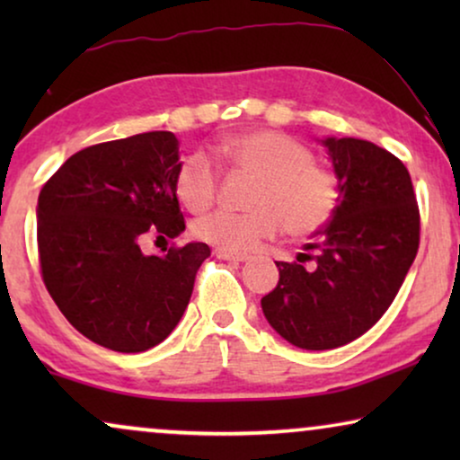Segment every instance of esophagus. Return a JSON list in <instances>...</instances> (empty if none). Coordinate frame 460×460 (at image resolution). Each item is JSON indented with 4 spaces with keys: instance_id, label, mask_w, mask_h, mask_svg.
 <instances>
[{
    "instance_id": "1",
    "label": "esophagus",
    "mask_w": 460,
    "mask_h": 460,
    "mask_svg": "<svg viewBox=\"0 0 460 460\" xmlns=\"http://www.w3.org/2000/svg\"><path fill=\"white\" fill-rule=\"evenodd\" d=\"M216 255L219 260H226V261H247L249 260V253H241V251H228V249H216Z\"/></svg>"
}]
</instances>
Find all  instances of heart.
Here are the masks:
<instances>
[{
    "instance_id": "1",
    "label": "heart",
    "mask_w": 460,
    "mask_h": 460,
    "mask_svg": "<svg viewBox=\"0 0 460 460\" xmlns=\"http://www.w3.org/2000/svg\"><path fill=\"white\" fill-rule=\"evenodd\" d=\"M216 153L255 175L257 184L249 200L251 211H216L199 217L192 230L200 241L219 249L249 251L282 228L293 238L316 234L335 216L337 178L295 137L274 129H253L226 137ZM173 186L186 209H209L219 188L216 163L200 150L181 156Z\"/></svg>"
}]
</instances>
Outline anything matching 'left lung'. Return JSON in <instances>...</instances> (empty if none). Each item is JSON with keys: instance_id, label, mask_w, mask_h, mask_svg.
Here are the masks:
<instances>
[{"instance_id": "left-lung-1", "label": "left lung", "mask_w": 460, "mask_h": 460, "mask_svg": "<svg viewBox=\"0 0 460 460\" xmlns=\"http://www.w3.org/2000/svg\"><path fill=\"white\" fill-rule=\"evenodd\" d=\"M323 144L339 180L337 211L297 261H276L280 280L261 299L272 329L314 351L341 348L379 323L420 241L417 194L398 156L356 137Z\"/></svg>"}]
</instances>
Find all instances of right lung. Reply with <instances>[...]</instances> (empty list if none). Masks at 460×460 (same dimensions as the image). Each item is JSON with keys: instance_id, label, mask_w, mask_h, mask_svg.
<instances>
[{"instance_id": "right-lung-1", "label": "right lung", "mask_w": 460, "mask_h": 460, "mask_svg": "<svg viewBox=\"0 0 460 460\" xmlns=\"http://www.w3.org/2000/svg\"><path fill=\"white\" fill-rule=\"evenodd\" d=\"M178 163V137L148 131L79 150L41 188V279L68 323L102 348L137 354L167 339L211 255L205 243L142 253L148 234L175 238L186 228Z\"/></svg>"}]
</instances>
